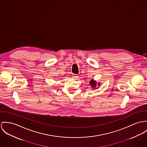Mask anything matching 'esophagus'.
Wrapping results in <instances>:
<instances>
[{"label": "esophagus", "mask_w": 147, "mask_h": 147, "mask_svg": "<svg viewBox=\"0 0 147 147\" xmlns=\"http://www.w3.org/2000/svg\"><path fill=\"white\" fill-rule=\"evenodd\" d=\"M71 78L74 79H78L79 77H78V75H73V76H72Z\"/></svg>", "instance_id": "esophagus-1"}]
</instances>
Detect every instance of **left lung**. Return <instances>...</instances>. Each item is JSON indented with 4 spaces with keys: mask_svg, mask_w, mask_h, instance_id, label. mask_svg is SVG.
<instances>
[{
    "mask_svg": "<svg viewBox=\"0 0 147 147\" xmlns=\"http://www.w3.org/2000/svg\"><path fill=\"white\" fill-rule=\"evenodd\" d=\"M90 85L91 87V88L92 89H97L98 87H99L100 86V82H97V81L94 80V79H92L90 80Z\"/></svg>",
    "mask_w": 147,
    "mask_h": 147,
    "instance_id": "1",
    "label": "left lung"
}]
</instances>
